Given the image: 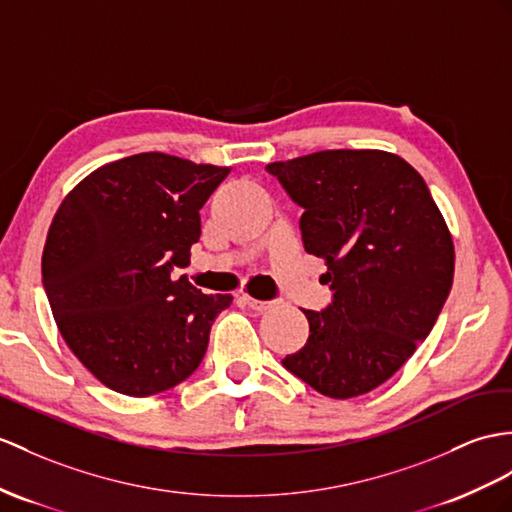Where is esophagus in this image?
Listing matches in <instances>:
<instances>
[{
  "label": "esophagus",
  "mask_w": 512,
  "mask_h": 512,
  "mask_svg": "<svg viewBox=\"0 0 512 512\" xmlns=\"http://www.w3.org/2000/svg\"><path fill=\"white\" fill-rule=\"evenodd\" d=\"M243 299H245V304L249 308L256 310V313H263V310H267V308H271L273 304H276V302H271V299H256V297L247 295V293H243Z\"/></svg>",
  "instance_id": "34e87169"
}]
</instances>
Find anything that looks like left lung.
I'll use <instances>...</instances> for the list:
<instances>
[{
    "label": "left lung",
    "instance_id": "obj_1",
    "mask_svg": "<svg viewBox=\"0 0 512 512\" xmlns=\"http://www.w3.org/2000/svg\"><path fill=\"white\" fill-rule=\"evenodd\" d=\"M304 208V249L326 260L332 304L304 310L310 334L282 365L334 400L389 380L430 334L454 280V241L404 158L326 149L267 165Z\"/></svg>",
    "mask_w": 512,
    "mask_h": 512
}]
</instances>
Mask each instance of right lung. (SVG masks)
<instances>
[{"label":"right lung","mask_w":512,"mask_h":512,"mask_svg":"<svg viewBox=\"0 0 512 512\" xmlns=\"http://www.w3.org/2000/svg\"><path fill=\"white\" fill-rule=\"evenodd\" d=\"M230 167L162 152L89 173L62 199L43 249V286L62 339L108 389L147 397L202 363L210 326L232 295L186 276L202 234L199 208Z\"/></svg>","instance_id":"right-lung-1"}]
</instances>
